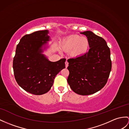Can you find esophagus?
Masks as SVG:
<instances>
[{"mask_svg":"<svg viewBox=\"0 0 129 129\" xmlns=\"http://www.w3.org/2000/svg\"><path fill=\"white\" fill-rule=\"evenodd\" d=\"M65 66H66V68H67V67L68 66V62H67V61H66L65 62Z\"/></svg>","mask_w":129,"mask_h":129,"instance_id":"1","label":"esophagus"}]
</instances>
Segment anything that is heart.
<instances>
[{
  "instance_id": "b5f03b06",
  "label": "heart",
  "mask_w": 129,
  "mask_h": 129,
  "mask_svg": "<svg viewBox=\"0 0 129 129\" xmlns=\"http://www.w3.org/2000/svg\"><path fill=\"white\" fill-rule=\"evenodd\" d=\"M89 47L88 39L77 34L66 37L61 43V48L66 51H69L70 55L74 57H80L86 54Z\"/></svg>"
}]
</instances>
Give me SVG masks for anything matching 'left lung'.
<instances>
[{
  "label": "left lung",
  "instance_id": "1",
  "mask_svg": "<svg viewBox=\"0 0 129 129\" xmlns=\"http://www.w3.org/2000/svg\"><path fill=\"white\" fill-rule=\"evenodd\" d=\"M80 33L86 36L90 48L80 57L68 59L67 81L74 92L89 95L99 91L107 82L112 68L111 52L102 37L89 30Z\"/></svg>",
  "mask_w": 129,
  "mask_h": 129
}]
</instances>
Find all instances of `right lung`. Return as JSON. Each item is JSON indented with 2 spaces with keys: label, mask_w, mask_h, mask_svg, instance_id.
Listing matches in <instances>:
<instances>
[{
  "label": "right lung",
  "mask_w": 129,
  "mask_h": 129,
  "mask_svg": "<svg viewBox=\"0 0 129 129\" xmlns=\"http://www.w3.org/2000/svg\"><path fill=\"white\" fill-rule=\"evenodd\" d=\"M48 33V30H44L24 36L16 46L14 57V73L17 84L36 95L48 92L56 75L66 67L65 58L51 62L42 54L43 45L50 40Z\"/></svg>",
  "instance_id": "1"
}]
</instances>
